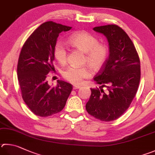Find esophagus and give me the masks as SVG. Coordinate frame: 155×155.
<instances>
[{
  "instance_id": "34e87169",
  "label": "esophagus",
  "mask_w": 155,
  "mask_h": 155,
  "mask_svg": "<svg viewBox=\"0 0 155 155\" xmlns=\"http://www.w3.org/2000/svg\"><path fill=\"white\" fill-rule=\"evenodd\" d=\"M81 86L79 85H73V89H80L81 88Z\"/></svg>"
}]
</instances>
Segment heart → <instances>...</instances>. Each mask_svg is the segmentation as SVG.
Listing matches in <instances>:
<instances>
[{"instance_id": "obj_1", "label": "heart", "mask_w": 155, "mask_h": 155, "mask_svg": "<svg viewBox=\"0 0 155 155\" xmlns=\"http://www.w3.org/2000/svg\"><path fill=\"white\" fill-rule=\"evenodd\" d=\"M70 46L85 53V61L91 70H99L104 64L108 56V48L104 44L98 43L97 38L87 31L73 33L68 38ZM53 55L59 64L64 65L67 60V49L61 42L55 44ZM91 73L87 67L71 66L62 73L63 77L73 84H79Z\"/></svg>"}]
</instances>
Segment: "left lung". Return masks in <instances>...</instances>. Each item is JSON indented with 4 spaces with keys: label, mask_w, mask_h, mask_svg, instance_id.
I'll use <instances>...</instances> for the list:
<instances>
[{
    "label": "left lung",
    "mask_w": 155,
    "mask_h": 155,
    "mask_svg": "<svg viewBox=\"0 0 155 155\" xmlns=\"http://www.w3.org/2000/svg\"><path fill=\"white\" fill-rule=\"evenodd\" d=\"M94 30L104 35L108 42V58L94 78L108 91L91 88L86 110L95 119L112 121L124 113L136 94L140 61L133 42L121 28L112 24Z\"/></svg>",
    "instance_id": "1"
}]
</instances>
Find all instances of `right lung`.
Here are the masks:
<instances>
[{
    "instance_id": "right-lung-1",
    "label": "right lung",
    "mask_w": 155,
    "mask_h": 155,
    "mask_svg": "<svg viewBox=\"0 0 155 155\" xmlns=\"http://www.w3.org/2000/svg\"><path fill=\"white\" fill-rule=\"evenodd\" d=\"M72 27L53 21L42 24L24 44L18 64V78L24 102L34 114L45 117L62 110L72 85L58 80L55 87L47 81V74L55 71L53 50L61 32Z\"/></svg>"
}]
</instances>
